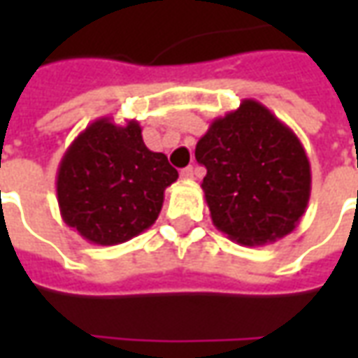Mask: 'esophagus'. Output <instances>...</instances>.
<instances>
[{"label": "esophagus", "mask_w": 358, "mask_h": 358, "mask_svg": "<svg viewBox=\"0 0 358 358\" xmlns=\"http://www.w3.org/2000/svg\"><path fill=\"white\" fill-rule=\"evenodd\" d=\"M180 178L182 180H192L194 178V166H186L180 171Z\"/></svg>", "instance_id": "esophagus-1"}]
</instances>
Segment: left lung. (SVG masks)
Here are the masks:
<instances>
[{"label":"left lung","instance_id":"left-lung-1","mask_svg":"<svg viewBox=\"0 0 358 358\" xmlns=\"http://www.w3.org/2000/svg\"><path fill=\"white\" fill-rule=\"evenodd\" d=\"M217 230L240 245H266L295 230L310 197V164L289 126L263 103L243 99L215 118L195 145Z\"/></svg>","mask_w":358,"mask_h":358}]
</instances>
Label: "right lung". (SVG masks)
<instances>
[{
  "label": "right lung",
  "instance_id": "add662e5",
  "mask_svg": "<svg viewBox=\"0 0 358 358\" xmlns=\"http://www.w3.org/2000/svg\"><path fill=\"white\" fill-rule=\"evenodd\" d=\"M176 178L166 155L145 148L136 120L120 126L97 118L59 163V210L90 243H124L153 226Z\"/></svg>",
  "mask_w": 358,
  "mask_h": 358
}]
</instances>
